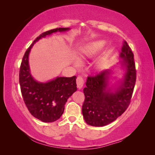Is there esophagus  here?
<instances>
[{
	"label": "esophagus",
	"mask_w": 155,
	"mask_h": 155,
	"mask_svg": "<svg viewBox=\"0 0 155 155\" xmlns=\"http://www.w3.org/2000/svg\"><path fill=\"white\" fill-rule=\"evenodd\" d=\"M77 84L78 88H81L83 87L84 80L83 77H81V76H78V77L77 78Z\"/></svg>",
	"instance_id": "obj_1"
}]
</instances>
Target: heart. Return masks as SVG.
<instances>
[{"label": "heart", "mask_w": 155, "mask_h": 155, "mask_svg": "<svg viewBox=\"0 0 155 155\" xmlns=\"http://www.w3.org/2000/svg\"><path fill=\"white\" fill-rule=\"evenodd\" d=\"M105 42L104 41H98L93 42L89 47L85 49L83 53L80 54V57H83V54H93L96 53L97 52L103 48ZM77 64H78V62H77Z\"/></svg>", "instance_id": "heart-1"}]
</instances>
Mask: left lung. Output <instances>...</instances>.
Listing matches in <instances>:
<instances>
[{"instance_id":"8db88e82","label":"left lung","mask_w":155,"mask_h":155,"mask_svg":"<svg viewBox=\"0 0 155 155\" xmlns=\"http://www.w3.org/2000/svg\"><path fill=\"white\" fill-rule=\"evenodd\" d=\"M121 63L126 68L124 78L115 91L107 88L110 72L104 70L95 76H88L83 89L85 99L82 112L86 123L103 127L115 120L127 110L130 103L136 83L134 54L126 41L122 47Z\"/></svg>"}]
</instances>
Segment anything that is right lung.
Returning <instances> with one entry per match:
<instances>
[{"mask_svg": "<svg viewBox=\"0 0 155 155\" xmlns=\"http://www.w3.org/2000/svg\"><path fill=\"white\" fill-rule=\"evenodd\" d=\"M68 30L69 28H57L39 35L26 51L20 67L19 83L23 100L32 116L44 123L56 121L63 114L67 99L77 89V77H57L47 83L36 81L31 74L28 54L39 39L53 32Z\"/></svg>", "mask_w": 155, "mask_h": 155, "instance_id": "right-lung-1", "label": "right lung"}]
</instances>
